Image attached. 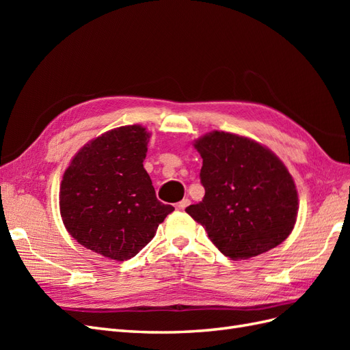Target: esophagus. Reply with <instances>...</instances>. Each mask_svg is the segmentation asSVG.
<instances>
[{
    "label": "esophagus",
    "mask_w": 350,
    "mask_h": 350,
    "mask_svg": "<svg viewBox=\"0 0 350 350\" xmlns=\"http://www.w3.org/2000/svg\"><path fill=\"white\" fill-rule=\"evenodd\" d=\"M189 203H191V201H189L188 198H184V200L179 201V203L175 204V208L176 210H184V208H187L189 206Z\"/></svg>",
    "instance_id": "obj_1"
}]
</instances>
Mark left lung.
<instances>
[{
  "instance_id": "1",
  "label": "left lung",
  "mask_w": 350,
  "mask_h": 350,
  "mask_svg": "<svg viewBox=\"0 0 350 350\" xmlns=\"http://www.w3.org/2000/svg\"><path fill=\"white\" fill-rule=\"evenodd\" d=\"M206 194L185 208L230 260L278 247L298 216V191L280 159L248 137L211 131L194 142Z\"/></svg>"
}]
</instances>
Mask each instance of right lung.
<instances>
[{"mask_svg": "<svg viewBox=\"0 0 350 350\" xmlns=\"http://www.w3.org/2000/svg\"><path fill=\"white\" fill-rule=\"evenodd\" d=\"M150 133L125 125L81 147L59 188L61 217L80 245L124 261L156 235L174 207L156 198L143 162Z\"/></svg>", "mask_w": 350, "mask_h": 350, "instance_id": "add662e5", "label": "right lung"}]
</instances>
